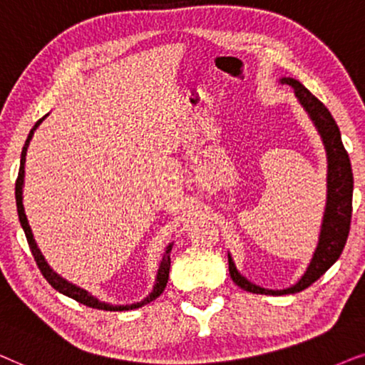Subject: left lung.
Segmentation results:
<instances>
[{
    "label": "left lung",
    "instance_id": "1",
    "mask_svg": "<svg viewBox=\"0 0 365 365\" xmlns=\"http://www.w3.org/2000/svg\"><path fill=\"white\" fill-rule=\"evenodd\" d=\"M282 83H287L294 88L300 105L307 111L310 120L314 121L315 128L322 137L325 152H327V203H325L324 220L320 227L319 244L314 252L312 260L297 284L284 290H270L252 284L240 275L233 264L230 254H228V272L232 280L240 289L252 294L265 295H285L297 294L300 290L310 287L315 280L320 279L335 262L341 257L344 247H346L349 230H351L352 217V190L354 177L351 168V160L342 145L341 132L330 111L325 108L322 101H319L300 81L294 78H282Z\"/></svg>",
    "mask_w": 365,
    "mask_h": 365
}]
</instances>
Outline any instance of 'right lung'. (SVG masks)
I'll return each mask as SVG.
<instances>
[{
    "mask_svg": "<svg viewBox=\"0 0 365 365\" xmlns=\"http://www.w3.org/2000/svg\"><path fill=\"white\" fill-rule=\"evenodd\" d=\"M45 118H46V115L43 116L41 120L36 121L35 126H33V128H31L30 135H28L26 142H24V147H23V152H21V162H19V172H18V178H16V187H14V195H16V208H18L19 223H21V227H23V230H24V235H26L28 245H30L31 254H33V257H35L38 269L41 270L43 277H45V279L48 280V284H50L53 289L58 290V292H61L63 295H68V297L75 299L76 302L83 304V305H86V307L98 309V310H110V312H116V310H133V309L143 307V305H147V304L152 302V300L157 299L158 295L163 292L165 287H167L168 274H170V252H172V244L167 247V250H165V254H163V259L160 260L158 272H157V279H155V285H153L152 292H150L147 297L142 300V302L130 304V305H111V304L101 302V300L93 297V295H91L88 290L78 287V285L71 284V282H68L66 279H63L61 275H58L56 272L53 270L50 265H48V262L45 260V257H43L41 250L38 249L36 242H35V239H33V232H31L30 223H28L26 213H24V207H23V183H24V162H26L28 145H30V140L33 138V133H35V130L38 128V125H40Z\"/></svg>",
    "mask_w": 365,
    "mask_h": 365,
    "instance_id": "right-lung-1",
    "label": "right lung"
}]
</instances>
